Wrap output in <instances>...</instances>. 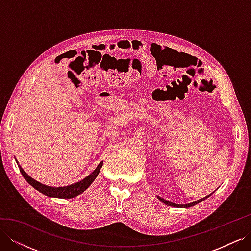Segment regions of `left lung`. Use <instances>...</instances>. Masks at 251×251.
<instances>
[{
  "label": "left lung",
  "instance_id": "8db88e82",
  "mask_svg": "<svg viewBox=\"0 0 251 251\" xmlns=\"http://www.w3.org/2000/svg\"><path fill=\"white\" fill-rule=\"evenodd\" d=\"M209 196H210V195H209ZM209 196H206V197H204V198H202V199H200V200H198V201L193 202V203H189V204H185V205H179V204H175V203L169 202V201L164 200L163 198H161V197H158V199L160 200L161 202H163L164 204H166V205H170V206H174V207H191V206H194V205H196V204H198V203L202 202L203 200H205V199H206V198H208Z\"/></svg>",
  "mask_w": 251,
  "mask_h": 251
}]
</instances>
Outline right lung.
Returning <instances> with one entry per match:
<instances>
[{"mask_svg":"<svg viewBox=\"0 0 251 251\" xmlns=\"http://www.w3.org/2000/svg\"><path fill=\"white\" fill-rule=\"evenodd\" d=\"M101 168H102V161L98 164V166L94 170V172L92 174H90L88 177L77 182V183H74V184L64 186V187H51V186L44 185V184L40 183V182H37L34 179H32L30 176H28V175L24 171H23L21 166L19 165L21 174L23 175V177L25 178V180L30 185L33 186L35 189H37V191L44 195H46L48 197H54V198H60V199L74 198V197H76L79 194H81L82 192H85L86 189L91 185V183H92V182L95 180V178L97 177V175H98V173H100Z\"/></svg>","mask_w":251,"mask_h":251,"instance_id":"obj_1","label":"right lung"}]
</instances>
